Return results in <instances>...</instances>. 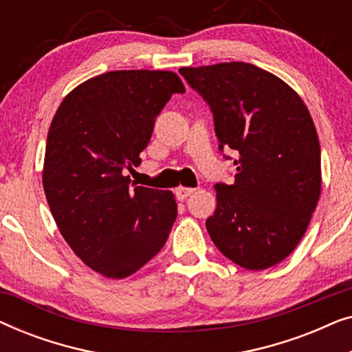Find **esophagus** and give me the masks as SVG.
Wrapping results in <instances>:
<instances>
[{"instance_id":"1","label":"esophagus","mask_w":352,"mask_h":352,"mask_svg":"<svg viewBox=\"0 0 352 352\" xmlns=\"http://www.w3.org/2000/svg\"><path fill=\"white\" fill-rule=\"evenodd\" d=\"M195 192V189H192V187H179V189H176V197L177 200H184L187 197L192 195Z\"/></svg>"}]
</instances>
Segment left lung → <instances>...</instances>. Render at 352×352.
I'll use <instances>...</instances> for the list:
<instances>
[{
    "instance_id": "left-lung-1",
    "label": "left lung",
    "mask_w": 352,
    "mask_h": 352,
    "mask_svg": "<svg viewBox=\"0 0 352 352\" xmlns=\"http://www.w3.org/2000/svg\"><path fill=\"white\" fill-rule=\"evenodd\" d=\"M179 74L210 105L219 151L239 155L234 184L214 186L211 240L250 271L283 261L320 197V144L309 110L285 81L245 62L182 67Z\"/></svg>"
}]
</instances>
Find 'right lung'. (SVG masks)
<instances>
[{"label": "right lung", "instance_id": "1", "mask_svg": "<svg viewBox=\"0 0 352 352\" xmlns=\"http://www.w3.org/2000/svg\"><path fill=\"white\" fill-rule=\"evenodd\" d=\"M175 72L117 70L65 96L47 133L43 187L62 237L93 271L124 278L165 245L177 216L170 190L136 186L155 118L175 93Z\"/></svg>", "mask_w": 352, "mask_h": 352}]
</instances>
